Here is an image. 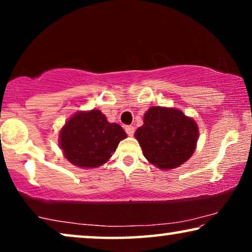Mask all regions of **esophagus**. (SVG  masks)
<instances>
[{"instance_id": "1", "label": "esophagus", "mask_w": 252, "mask_h": 252, "mask_svg": "<svg viewBox=\"0 0 252 252\" xmlns=\"http://www.w3.org/2000/svg\"><path fill=\"white\" fill-rule=\"evenodd\" d=\"M125 130H126V133L128 134L129 136H132L133 134H134V132H135V128H134L133 126H125Z\"/></svg>"}]
</instances>
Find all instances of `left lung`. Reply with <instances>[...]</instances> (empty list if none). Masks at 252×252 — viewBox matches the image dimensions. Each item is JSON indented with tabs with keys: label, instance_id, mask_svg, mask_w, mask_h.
I'll list each match as a JSON object with an SVG mask.
<instances>
[{
	"label": "left lung",
	"instance_id": "left-lung-1",
	"mask_svg": "<svg viewBox=\"0 0 252 252\" xmlns=\"http://www.w3.org/2000/svg\"><path fill=\"white\" fill-rule=\"evenodd\" d=\"M135 132L144 157L155 166L171 170L194 154L198 137L196 123L180 110L153 106Z\"/></svg>",
	"mask_w": 252,
	"mask_h": 252
}]
</instances>
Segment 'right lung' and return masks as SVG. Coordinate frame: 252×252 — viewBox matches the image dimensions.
I'll return each mask as SVG.
<instances>
[{
  "label": "right lung",
  "instance_id": "1",
  "mask_svg": "<svg viewBox=\"0 0 252 252\" xmlns=\"http://www.w3.org/2000/svg\"><path fill=\"white\" fill-rule=\"evenodd\" d=\"M125 130L111 124L99 110L79 112L65 124L60 133V144L68 161L80 167H97L116 151Z\"/></svg>",
  "mask_w": 252,
  "mask_h": 252
}]
</instances>
